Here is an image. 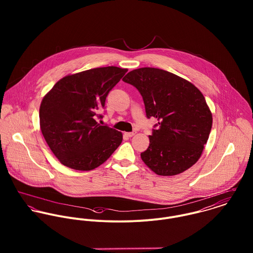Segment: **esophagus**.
<instances>
[{
	"label": "esophagus",
	"instance_id": "1",
	"mask_svg": "<svg viewBox=\"0 0 253 253\" xmlns=\"http://www.w3.org/2000/svg\"><path fill=\"white\" fill-rule=\"evenodd\" d=\"M135 133L136 132H134V131H132V132H126V135L128 136V137H132V136L135 135Z\"/></svg>",
	"mask_w": 253,
	"mask_h": 253
}]
</instances>
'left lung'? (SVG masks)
<instances>
[{
	"label": "left lung",
	"instance_id": "left-lung-1",
	"mask_svg": "<svg viewBox=\"0 0 253 253\" xmlns=\"http://www.w3.org/2000/svg\"><path fill=\"white\" fill-rule=\"evenodd\" d=\"M123 81L142 95L147 118L159 121L140 155L145 165L163 176L179 174L195 165L212 126V114L200 89L177 75L151 67L132 70Z\"/></svg>",
	"mask_w": 253,
	"mask_h": 253
}]
</instances>
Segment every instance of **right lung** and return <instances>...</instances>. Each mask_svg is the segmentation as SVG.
<instances>
[{
  "label": "right lung",
  "instance_id": "obj_1",
  "mask_svg": "<svg viewBox=\"0 0 253 253\" xmlns=\"http://www.w3.org/2000/svg\"><path fill=\"white\" fill-rule=\"evenodd\" d=\"M127 69L93 68L65 76L43 96L40 126L59 162L76 170L102 165L123 141V134L96 119L105 108L109 91Z\"/></svg>",
  "mask_w": 253,
  "mask_h": 253
}]
</instances>
